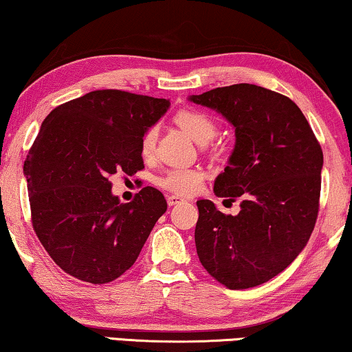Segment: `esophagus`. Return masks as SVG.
Returning a JSON list of instances; mask_svg holds the SVG:
<instances>
[{"instance_id": "34e87169", "label": "esophagus", "mask_w": 352, "mask_h": 352, "mask_svg": "<svg viewBox=\"0 0 352 352\" xmlns=\"http://www.w3.org/2000/svg\"><path fill=\"white\" fill-rule=\"evenodd\" d=\"M166 201H168V206H175V205H179V203H182L184 200L177 195H170L166 198Z\"/></svg>"}]
</instances>
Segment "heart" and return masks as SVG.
Returning a JSON list of instances; mask_svg holds the SVG:
<instances>
[{
  "mask_svg": "<svg viewBox=\"0 0 352 352\" xmlns=\"http://www.w3.org/2000/svg\"><path fill=\"white\" fill-rule=\"evenodd\" d=\"M176 122L198 144H206L217 133L216 122H214L211 116L201 113V111H181L176 116ZM157 133H159L157 126H151V129L144 131L140 142L142 157L152 155V152L155 149ZM203 177H205L203 171L197 170V168H171V170H168L157 179V184L173 193H177V195H192V193L198 192V188L201 187Z\"/></svg>",
  "mask_w": 352,
  "mask_h": 352,
  "instance_id": "obj_1",
  "label": "heart"
}]
</instances>
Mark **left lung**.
<instances>
[{
  "label": "left lung",
  "instance_id": "8db88e82",
  "mask_svg": "<svg viewBox=\"0 0 352 352\" xmlns=\"http://www.w3.org/2000/svg\"><path fill=\"white\" fill-rule=\"evenodd\" d=\"M188 100L217 111L235 129V147L214 193L232 201L241 197L236 216L197 201L198 258L228 289L258 286L286 270L311 236L322 149L298 106L273 90L235 84Z\"/></svg>",
  "mask_w": 352,
  "mask_h": 352
}]
</instances>
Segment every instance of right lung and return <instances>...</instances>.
<instances>
[{
    "mask_svg": "<svg viewBox=\"0 0 352 352\" xmlns=\"http://www.w3.org/2000/svg\"><path fill=\"white\" fill-rule=\"evenodd\" d=\"M170 101L95 90L45 117L23 165L32 222L52 261L71 276L106 284L136 262L166 211L154 187L120 203L109 176L144 168L140 142Z\"/></svg>",
    "mask_w": 352,
    "mask_h": 352,
    "instance_id": "right-lung-1",
    "label": "right lung"
}]
</instances>
